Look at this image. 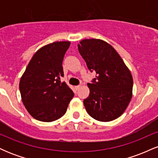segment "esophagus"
<instances>
[{"label": "esophagus", "instance_id": "34e87169", "mask_svg": "<svg viewBox=\"0 0 158 158\" xmlns=\"http://www.w3.org/2000/svg\"><path fill=\"white\" fill-rule=\"evenodd\" d=\"M80 88H81V85H77V86H75L76 90H79Z\"/></svg>", "mask_w": 158, "mask_h": 158}]
</instances>
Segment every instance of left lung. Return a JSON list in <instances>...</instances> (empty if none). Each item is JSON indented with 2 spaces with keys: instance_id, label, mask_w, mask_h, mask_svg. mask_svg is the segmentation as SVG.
Instances as JSON below:
<instances>
[{
  "instance_id": "obj_1",
  "label": "left lung",
  "mask_w": 158,
  "mask_h": 158,
  "mask_svg": "<svg viewBox=\"0 0 158 158\" xmlns=\"http://www.w3.org/2000/svg\"><path fill=\"white\" fill-rule=\"evenodd\" d=\"M78 44L80 55L90 71L97 73L88 83L90 94L85 109L94 119L109 122L118 118L132 98L133 78L118 52L101 39H84Z\"/></svg>"
}]
</instances>
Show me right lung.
<instances>
[{"label": "right lung", "mask_w": 158, "mask_h": 158, "mask_svg": "<svg viewBox=\"0 0 158 158\" xmlns=\"http://www.w3.org/2000/svg\"><path fill=\"white\" fill-rule=\"evenodd\" d=\"M70 41H56L40 48L21 78L19 90L29 114L41 122H52L66 113L74 94L64 77L62 61Z\"/></svg>", "instance_id": "right-lung-1"}]
</instances>
